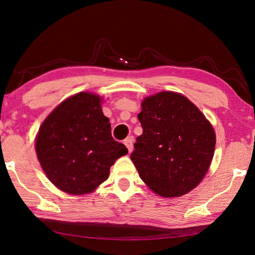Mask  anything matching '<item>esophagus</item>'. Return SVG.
<instances>
[{
    "label": "esophagus",
    "mask_w": 255,
    "mask_h": 255,
    "mask_svg": "<svg viewBox=\"0 0 255 255\" xmlns=\"http://www.w3.org/2000/svg\"><path fill=\"white\" fill-rule=\"evenodd\" d=\"M124 143H125V145H126V147H127L129 152H131L132 149H133V137L130 136V137H128L127 139H125Z\"/></svg>",
    "instance_id": "1"
}]
</instances>
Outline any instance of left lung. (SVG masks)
<instances>
[{
  "label": "left lung",
  "mask_w": 255,
  "mask_h": 255,
  "mask_svg": "<svg viewBox=\"0 0 255 255\" xmlns=\"http://www.w3.org/2000/svg\"><path fill=\"white\" fill-rule=\"evenodd\" d=\"M141 108L138 119L143 132L130 154L139 176L162 197L191 192L213 160V126L187 97L175 92L145 97Z\"/></svg>",
  "instance_id": "1"
}]
</instances>
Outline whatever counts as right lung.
Wrapping results in <instances>:
<instances>
[{
	"mask_svg": "<svg viewBox=\"0 0 255 255\" xmlns=\"http://www.w3.org/2000/svg\"><path fill=\"white\" fill-rule=\"evenodd\" d=\"M102 99L81 92L63 101L39 128L35 147L42 170L52 184L72 195L93 192L127 148L114 140Z\"/></svg>",
	"mask_w": 255,
	"mask_h": 255,
	"instance_id": "add662e5",
	"label": "right lung"
}]
</instances>
